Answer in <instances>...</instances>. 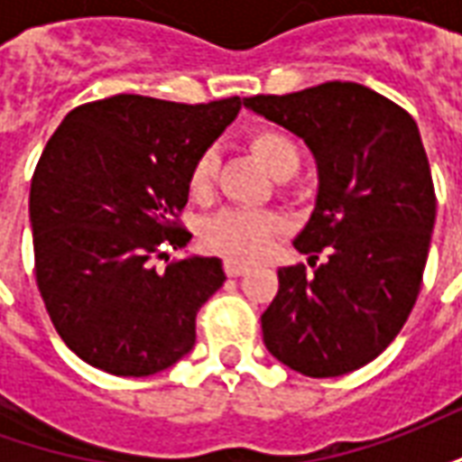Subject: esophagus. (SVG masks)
<instances>
[{
	"label": "esophagus",
	"instance_id": "34e87169",
	"mask_svg": "<svg viewBox=\"0 0 462 462\" xmlns=\"http://www.w3.org/2000/svg\"><path fill=\"white\" fill-rule=\"evenodd\" d=\"M225 272H227V277H240L247 272V264H242L237 260H227L225 262Z\"/></svg>",
	"mask_w": 462,
	"mask_h": 462
}]
</instances>
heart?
Masks as SVG:
<instances>
[{
    "label": "heart",
    "mask_w": 462,
    "mask_h": 462,
    "mask_svg": "<svg viewBox=\"0 0 462 462\" xmlns=\"http://www.w3.org/2000/svg\"><path fill=\"white\" fill-rule=\"evenodd\" d=\"M247 145L277 180H287L300 172V143L290 131L277 125H262L250 133ZM215 180H217V155L212 151L200 152L188 172V192L192 200H210L215 192ZM282 227L284 222L274 212L225 210L205 222L202 245L230 260L254 262L267 254Z\"/></svg>",
    "instance_id": "1"
}]
</instances>
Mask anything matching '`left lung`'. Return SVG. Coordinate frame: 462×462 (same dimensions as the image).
I'll return each mask as SVG.
<instances>
[{"instance_id":"obj_1","label":"left lung","mask_w":462,"mask_h":462,"mask_svg":"<svg viewBox=\"0 0 462 462\" xmlns=\"http://www.w3.org/2000/svg\"><path fill=\"white\" fill-rule=\"evenodd\" d=\"M245 106L304 138L319 165L317 208L294 240L311 272H277L264 344L304 376L351 374L396 339L423 284L436 188L418 125L354 81L250 96Z\"/></svg>"}]
</instances>
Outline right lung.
I'll return each mask as SVG.
<instances>
[{
  "label": "right lung",
  "instance_id": "add662e5",
  "mask_svg": "<svg viewBox=\"0 0 462 462\" xmlns=\"http://www.w3.org/2000/svg\"><path fill=\"white\" fill-rule=\"evenodd\" d=\"M240 108V96L190 106L118 94L76 106L49 138L29 192L36 287L86 364L152 376L192 348L222 262L158 272L155 260L192 237L180 222L188 172Z\"/></svg>",
  "mask_w": 462,
  "mask_h": 462
}]
</instances>
